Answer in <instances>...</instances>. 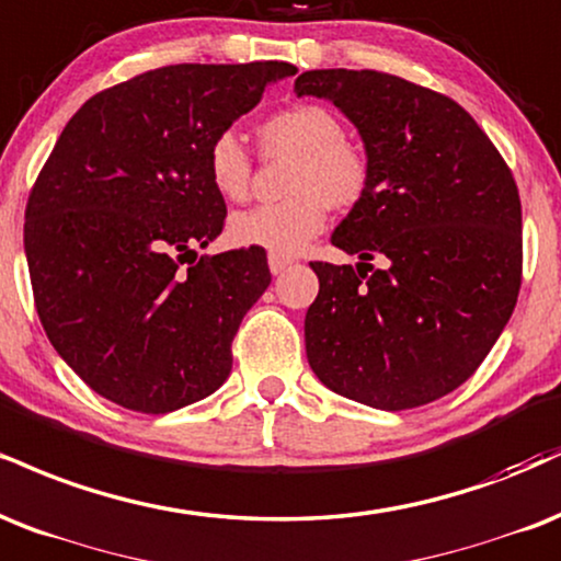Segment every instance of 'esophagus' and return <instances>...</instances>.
<instances>
[{
    "label": "esophagus",
    "mask_w": 561,
    "mask_h": 561,
    "mask_svg": "<svg viewBox=\"0 0 561 561\" xmlns=\"http://www.w3.org/2000/svg\"><path fill=\"white\" fill-rule=\"evenodd\" d=\"M289 266H293V259H287V255L268 253V268H272V274H282V272H287Z\"/></svg>",
    "instance_id": "1"
}]
</instances>
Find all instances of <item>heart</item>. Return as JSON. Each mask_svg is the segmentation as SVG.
I'll return each mask as SVG.
<instances>
[{
    "label": "heart",
    "instance_id": "b5f03b06",
    "mask_svg": "<svg viewBox=\"0 0 561 561\" xmlns=\"http://www.w3.org/2000/svg\"><path fill=\"white\" fill-rule=\"evenodd\" d=\"M266 151L295 157L289 198L259 204L229 216L227 234L240 248H263L276 255L302 251L327 227L329 204L355 206L370 180L368 157L345 138V125L321 104H298L261 125ZM214 191L227 201H242L251 187L253 161L238 133L225 130L206 151Z\"/></svg>",
    "mask_w": 561,
    "mask_h": 561
}]
</instances>
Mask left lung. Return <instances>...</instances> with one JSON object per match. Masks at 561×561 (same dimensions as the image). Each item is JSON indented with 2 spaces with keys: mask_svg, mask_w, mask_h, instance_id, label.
I'll use <instances>...</instances> for the list:
<instances>
[{
  "mask_svg": "<svg viewBox=\"0 0 561 561\" xmlns=\"http://www.w3.org/2000/svg\"><path fill=\"white\" fill-rule=\"evenodd\" d=\"M295 93L332 101L370 164L366 195L332 234L360 263H310V368L376 410L434 402L476 374L515 310L523 211L510 167L457 101L410 80L308 70Z\"/></svg>",
  "mask_w": 561,
  "mask_h": 561,
  "instance_id": "left-lung-1",
  "label": "left lung"
}]
</instances>
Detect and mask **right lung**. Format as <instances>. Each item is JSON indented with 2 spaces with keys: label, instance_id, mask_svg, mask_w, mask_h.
Masks as SVG:
<instances>
[{
  "label": "right lung",
  "instance_id": "right-lung-1",
  "mask_svg": "<svg viewBox=\"0 0 561 561\" xmlns=\"http://www.w3.org/2000/svg\"><path fill=\"white\" fill-rule=\"evenodd\" d=\"M295 72L159 67L91 96L65 125L25 206L23 242L44 332L96 394L161 415L227 381L242 316L272 282L266 251L181 263L225 227L208 146Z\"/></svg>",
  "mask_w": 561,
  "mask_h": 561
}]
</instances>
